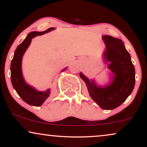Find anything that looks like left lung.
I'll return each mask as SVG.
<instances>
[{
  "label": "left lung",
  "mask_w": 147,
  "mask_h": 147,
  "mask_svg": "<svg viewBox=\"0 0 147 147\" xmlns=\"http://www.w3.org/2000/svg\"><path fill=\"white\" fill-rule=\"evenodd\" d=\"M102 39L106 45L104 59L110 62L108 67L113 74L111 83L100 87L94 80L90 81L82 72L80 76L94 101L102 109L113 110L121 105L132 93L135 84V70L122 40L110 35H103Z\"/></svg>",
  "instance_id": "8db88e82"
}]
</instances>
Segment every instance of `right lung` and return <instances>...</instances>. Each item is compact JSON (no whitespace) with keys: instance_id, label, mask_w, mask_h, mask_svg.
<instances>
[{"instance_id":"1","label":"right lung","mask_w":147,"mask_h":147,"mask_svg":"<svg viewBox=\"0 0 147 147\" xmlns=\"http://www.w3.org/2000/svg\"><path fill=\"white\" fill-rule=\"evenodd\" d=\"M54 29L55 28L51 27L45 31H33L29 33L25 40L20 45H18L14 53L13 59H12L11 63V78L12 84H13L14 89L17 92L18 95L21 98L24 102L29 105L34 106H41L42 104L49 96L50 90L49 89L45 92H39L26 83L23 78V74H22V58L26 50L31 44V39L33 38L37 35H43ZM67 67L63 69L61 71H65Z\"/></svg>"}]
</instances>
